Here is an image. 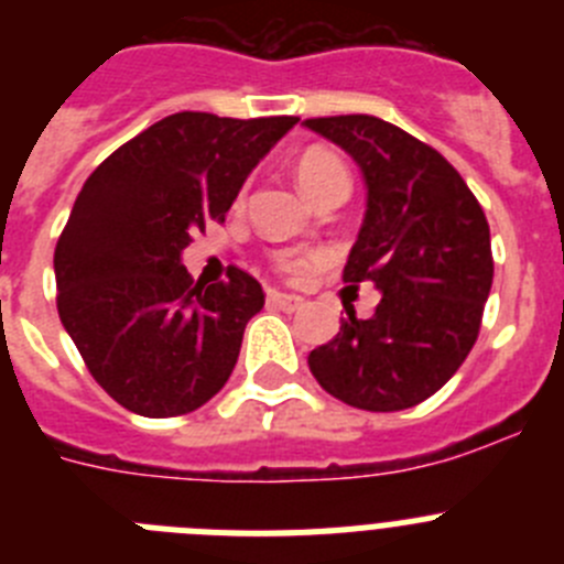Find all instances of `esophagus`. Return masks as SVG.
<instances>
[{
	"instance_id": "esophagus-1",
	"label": "esophagus",
	"mask_w": 564,
	"mask_h": 564,
	"mask_svg": "<svg viewBox=\"0 0 564 564\" xmlns=\"http://www.w3.org/2000/svg\"><path fill=\"white\" fill-rule=\"evenodd\" d=\"M268 302H271L273 307H279V311H299V307L305 305V299L302 296H293V293H282V291H268Z\"/></svg>"
}]
</instances>
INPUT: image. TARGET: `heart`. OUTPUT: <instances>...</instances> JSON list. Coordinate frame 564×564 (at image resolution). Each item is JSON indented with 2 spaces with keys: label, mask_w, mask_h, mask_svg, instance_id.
<instances>
[{
  "label": "heart",
  "mask_w": 564,
  "mask_h": 564,
  "mask_svg": "<svg viewBox=\"0 0 564 564\" xmlns=\"http://www.w3.org/2000/svg\"><path fill=\"white\" fill-rule=\"evenodd\" d=\"M336 181H347V169L338 161V154L327 152V149H307L296 161V183L305 197Z\"/></svg>",
  "instance_id": "heart-1"
}]
</instances>
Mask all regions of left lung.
<instances>
[{
  "instance_id": "left-lung-1",
  "label": "left lung",
  "mask_w": 564,
  "mask_h": 564,
  "mask_svg": "<svg viewBox=\"0 0 564 564\" xmlns=\"http://www.w3.org/2000/svg\"><path fill=\"white\" fill-rule=\"evenodd\" d=\"M302 127L361 169L367 208L344 282L381 293L370 318L347 311L307 367L356 410H410L455 376L477 341L495 279L486 214L441 152L381 118L333 115Z\"/></svg>"
}]
</instances>
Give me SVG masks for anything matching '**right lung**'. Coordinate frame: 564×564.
<instances>
[{"label":"right lung","mask_w":564,"mask_h":564,"mask_svg":"<svg viewBox=\"0 0 564 564\" xmlns=\"http://www.w3.org/2000/svg\"><path fill=\"white\" fill-rule=\"evenodd\" d=\"M296 121L169 115L115 149L78 192L53 257L58 316L93 378L134 415H186L226 387L265 293L239 268L228 282L192 285L183 248L226 220Z\"/></svg>","instance_id":"obj_1"}]
</instances>
